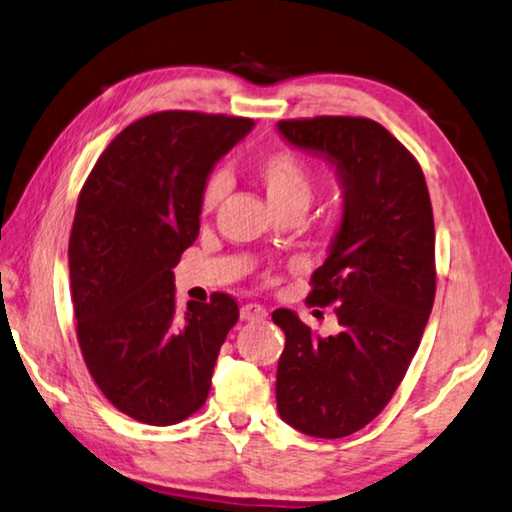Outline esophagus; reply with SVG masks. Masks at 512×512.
I'll list each match as a JSON object with an SVG mask.
<instances>
[{
	"label": "esophagus",
	"mask_w": 512,
	"mask_h": 512,
	"mask_svg": "<svg viewBox=\"0 0 512 512\" xmlns=\"http://www.w3.org/2000/svg\"><path fill=\"white\" fill-rule=\"evenodd\" d=\"M266 307L264 305H257V303H246L241 307V319L243 321H262L266 319Z\"/></svg>",
	"instance_id": "34e87169"
}]
</instances>
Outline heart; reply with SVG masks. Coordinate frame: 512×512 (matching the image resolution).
<instances>
[{"label": "heart", "instance_id": "heart-1", "mask_svg": "<svg viewBox=\"0 0 512 512\" xmlns=\"http://www.w3.org/2000/svg\"><path fill=\"white\" fill-rule=\"evenodd\" d=\"M255 175L262 182L266 196H269L275 212L289 207L307 209L314 191H316V175L307 161L289 148H275L259 154L255 161ZM225 173L223 170H212L207 175L205 184L200 191V212H214L218 202L225 196Z\"/></svg>", "mask_w": 512, "mask_h": 512}]
</instances>
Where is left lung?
Segmentation results:
<instances>
[{"label":"left lung","mask_w":512,"mask_h":512,"mask_svg":"<svg viewBox=\"0 0 512 512\" xmlns=\"http://www.w3.org/2000/svg\"><path fill=\"white\" fill-rule=\"evenodd\" d=\"M298 148L335 161L346 202L307 305L332 307L339 332L319 337L291 310L278 362V412L312 437L358 433L392 401L415 358L435 300V225L419 161L371 118L280 120Z\"/></svg>","instance_id":"left-lung-1"}]
</instances>
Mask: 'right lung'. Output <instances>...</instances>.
Returning <instances> with one entry per match:
<instances>
[{
  "mask_svg": "<svg viewBox=\"0 0 512 512\" xmlns=\"http://www.w3.org/2000/svg\"><path fill=\"white\" fill-rule=\"evenodd\" d=\"M250 118L159 111L125 127L81 186L68 262L77 342L95 385L141 424H180L207 401L239 305L216 291L177 312L173 266L200 230L209 170Z\"/></svg>",
  "mask_w": 512,
  "mask_h": 512,
  "instance_id": "1",
  "label": "right lung"
}]
</instances>
